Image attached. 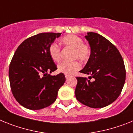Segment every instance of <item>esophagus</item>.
Segmentation results:
<instances>
[{"label": "esophagus", "instance_id": "34e87169", "mask_svg": "<svg viewBox=\"0 0 133 133\" xmlns=\"http://www.w3.org/2000/svg\"><path fill=\"white\" fill-rule=\"evenodd\" d=\"M70 76H69V75H65V78H66V79H68V78H70Z\"/></svg>", "mask_w": 133, "mask_h": 133}]
</instances>
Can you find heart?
Here are the masks:
<instances>
[{
  "label": "heart",
  "mask_w": 133,
  "mask_h": 133,
  "mask_svg": "<svg viewBox=\"0 0 133 133\" xmlns=\"http://www.w3.org/2000/svg\"><path fill=\"white\" fill-rule=\"evenodd\" d=\"M60 43L65 47L73 49V59H79L86 61L90 56L91 49L80 37L74 34L66 35L60 39ZM49 54L55 62H58L61 59V49L56 43H52L49 47ZM81 65L78 61L72 62H62L57 66V71L65 75H71L80 69Z\"/></svg>",
  "instance_id": "b5f03b06"
}]
</instances>
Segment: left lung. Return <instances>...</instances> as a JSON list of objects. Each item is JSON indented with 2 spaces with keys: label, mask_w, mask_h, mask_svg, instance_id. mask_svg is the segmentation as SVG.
Masks as SVG:
<instances>
[{
  "label": "left lung",
  "mask_w": 133,
  "mask_h": 133,
  "mask_svg": "<svg viewBox=\"0 0 133 133\" xmlns=\"http://www.w3.org/2000/svg\"><path fill=\"white\" fill-rule=\"evenodd\" d=\"M85 36L91 49L90 58L79 72L90 75L77 77L75 90L79 102L94 108H103L115 102L121 94L126 70L121 54L116 47L98 33L89 32Z\"/></svg>",
  "instance_id": "left-lung-1"
}]
</instances>
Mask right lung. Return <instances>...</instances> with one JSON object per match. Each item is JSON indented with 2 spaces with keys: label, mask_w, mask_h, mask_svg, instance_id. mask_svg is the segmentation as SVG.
<instances>
[{
  "label": "right lung",
  "mask_w": 133,
  "mask_h": 133,
  "mask_svg": "<svg viewBox=\"0 0 133 133\" xmlns=\"http://www.w3.org/2000/svg\"><path fill=\"white\" fill-rule=\"evenodd\" d=\"M61 34L35 35L25 39L14 54L9 70L10 85L15 98L25 108L40 110L52 104L65 82L63 74H48L57 70L49 47Z\"/></svg>",
  "instance_id": "add662e5"
}]
</instances>
